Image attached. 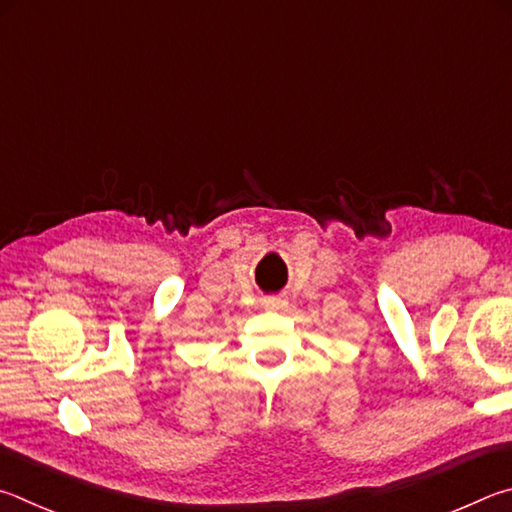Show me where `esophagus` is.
Listing matches in <instances>:
<instances>
[{
	"label": "esophagus",
	"instance_id": "1",
	"mask_svg": "<svg viewBox=\"0 0 512 512\" xmlns=\"http://www.w3.org/2000/svg\"><path fill=\"white\" fill-rule=\"evenodd\" d=\"M263 306L267 310H283L285 306H288V301H285L283 297H265L263 299Z\"/></svg>",
	"mask_w": 512,
	"mask_h": 512
}]
</instances>
